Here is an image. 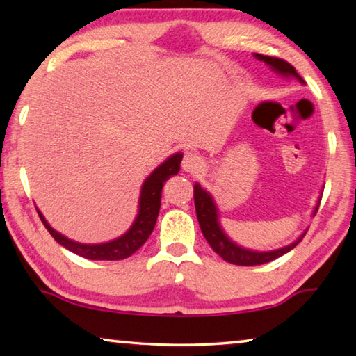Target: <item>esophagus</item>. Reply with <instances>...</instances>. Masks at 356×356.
I'll return each instance as SVG.
<instances>
[{
    "label": "esophagus",
    "mask_w": 356,
    "mask_h": 356,
    "mask_svg": "<svg viewBox=\"0 0 356 356\" xmlns=\"http://www.w3.org/2000/svg\"><path fill=\"white\" fill-rule=\"evenodd\" d=\"M204 161L196 152H186L182 160V170L186 172H197L201 171Z\"/></svg>",
    "instance_id": "34e87169"
}]
</instances>
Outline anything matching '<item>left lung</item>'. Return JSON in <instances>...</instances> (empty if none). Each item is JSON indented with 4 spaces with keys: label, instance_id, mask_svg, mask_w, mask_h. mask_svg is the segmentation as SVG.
I'll list each match as a JSON object with an SVG mask.
<instances>
[{
    "label": "left lung",
    "instance_id": "left-lung-1",
    "mask_svg": "<svg viewBox=\"0 0 356 356\" xmlns=\"http://www.w3.org/2000/svg\"><path fill=\"white\" fill-rule=\"evenodd\" d=\"M254 56L259 59V61H264L267 65H270L276 74H280L282 76H292L297 78L300 83H305L303 78H301L297 70L292 64H289L284 59L280 58H273V56H264V55H257L254 53ZM193 196H195V207H196V216L197 221H200L201 231L204 234V237L209 242V245L212 246V250L220 254L226 262L229 264H236V265H261V264H267L270 261H275L276 257H280L282 254H286L291 250H293L297 246L301 238L305 237L303 232L301 236L295 240L293 243L284 246V248L280 250H273V251H252V250H246L243 246H238L237 243H234L231 238H229L225 231H222L218 221V209H216L213 197L210 196V193L202 188L200 184H195L193 186ZM318 209V204L314 209V215Z\"/></svg>",
    "mask_w": 356,
    "mask_h": 356
}]
</instances>
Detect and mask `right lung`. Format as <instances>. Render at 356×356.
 Wrapping results in <instances>:
<instances>
[{
    "instance_id": "right-lung-1",
    "label": "right lung",
    "mask_w": 356,
    "mask_h": 356,
    "mask_svg": "<svg viewBox=\"0 0 356 356\" xmlns=\"http://www.w3.org/2000/svg\"><path fill=\"white\" fill-rule=\"evenodd\" d=\"M182 154L177 152L171 155L170 159L165 160L156 170L150 174V176L144 180L141 186V196H140V209H138V215L134 221V225L129 229L124 236L111 240L106 243H97V245H86L78 243L75 240H70L63 234L55 231L50 225H48L44 215L40 213L38 209V213L40 216L42 222L47 227V231L51 234V237L56 242L64 246L75 254L91 259V261H120V259L130 257L135 251H138L141 246L146 243L150 234H152L156 216L160 212L161 204V190H163V184L174 174H177L180 170V161H182Z\"/></svg>"
}]
</instances>
